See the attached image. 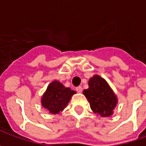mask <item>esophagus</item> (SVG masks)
<instances>
[{"label":"esophagus","instance_id":"obj_1","mask_svg":"<svg viewBox=\"0 0 146 146\" xmlns=\"http://www.w3.org/2000/svg\"><path fill=\"white\" fill-rule=\"evenodd\" d=\"M76 91L78 93H81L83 91V88H82V87L81 86H79V87H77V88H76Z\"/></svg>","mask_w":146,"mask_h":146}]
</instances>
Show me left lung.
<instances>
[{"label":"left lung","instance_id":"8db88e82","mask_svg":"<svg viewBox=\"0 0 146 146\" xmlns=\"http://www.w3.org/2000/svg\"><path fill=\"white\" fill-rule=\"evenodd\" d=\"M89 88L84 91V95L95 113L103 117L110 116L117 104V98L106 80L98 75L89 80Z\"/></svg>","mask_w":146,"mask_h":146}]
</instances>
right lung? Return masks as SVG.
Wrapping results in <instances>:
<instances>
[{
    "label": "right lung",
    "instance_id": "obj_1",
    "mask_svg": "<svg viewBox=\"0 0 146 146\" xmlns=\"http://www.w3.org/2000/svg\"><path fill=\"white\" fill-rule=\"evenodd\" d=\"M76 92L65 86L58 80H54L48 86V88L41 98L43 107L52 114L60 113L66 107L70 98Z\"/></svg>",
    "mask_w": 146,
    "mask_h": 146
}]
</instances>
